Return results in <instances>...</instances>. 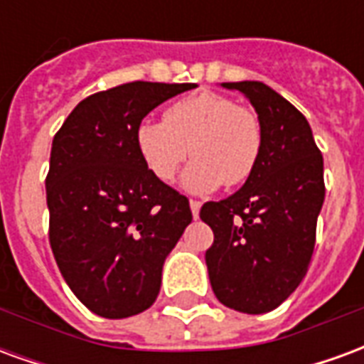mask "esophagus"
I'll use <instances>...</instances> for the list:
<instances>
[{
	"label": "esophagus",
	"mask_w": 364,
	"mask_h": 364,
	"mask_svg": "<svg viewBox=\"0 0 364 364\" xmlns=\"http://www.w3.org/2000/svg\"><path fill=\"white\" fill-rule=\"evenodd\" d=\"M189 206H191V213H193V216L198 218V213H200V203H198V200H191Z\"/></svg>",
	"instance_id": "obj_1"
}]
</instances>
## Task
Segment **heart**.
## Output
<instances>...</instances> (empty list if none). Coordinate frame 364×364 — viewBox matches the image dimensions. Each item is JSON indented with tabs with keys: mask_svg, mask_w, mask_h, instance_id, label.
<instances>
[{
	"mask_svg": "<svg viewBox=\"0 0 364 364\" xmlns=\"http://www.w3.org/2000/svg\"><path fill=\"white\" fill-rule=\"evenodd\" d=\"M136 150L159 181H171L187 156L183 173L191 193H213L224 183L250 179L259 161L263 132L257 114L216 91H198L169 105L164 120L136 127Z\"/></svg>",
	"mask_w": 364,
	"mask_h": 364,
	"instance_id": "heart-1",
	"label": "heart"
}]
</instances>
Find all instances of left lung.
Listing matches in <instances>:
<instances>
[{
	"mask_svg": "<svg viewBox=\"0 0 364 364\" xmlns=\"http://www.w3.org/2000/svg\"><path fill=\"white\" fill-rule=\"evenodd\" d=\"M244 93L263 132L259 161L244 187L205 203L214 232L206 267L216 298L232 310L265 314L304 279L323 205V158L302 112L261 82L222 83Z\"/></svg>",
	"mask_w": 364,
	"mask_h": 364,
	"instance_id": "8db88e82",
	"label": "left lung"
}]
</instances>
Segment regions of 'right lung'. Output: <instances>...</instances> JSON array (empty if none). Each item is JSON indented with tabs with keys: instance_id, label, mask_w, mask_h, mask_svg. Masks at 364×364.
I'll list each match as a JSON object with an SVG mask.
<instances>
[{
	"instance_id": "right-lung-1",
	"label": "right lung",
	"mask_w": 364,
	"mask_h": 364,
	"mask_svg": "<svg viewBox=\"0 0 364 364\" xmlns=\"http://www.w3.org/2000/svg\"><path fill=\"white\" fill-rule=\"evenodd\" d=\"M195 83L132 82L77 103L50 151L46 203L52 253L75 296L120 320L159 294L166 257L193 220L189 200L136 150V127Z\"/></svg>"
}]
</instances>
